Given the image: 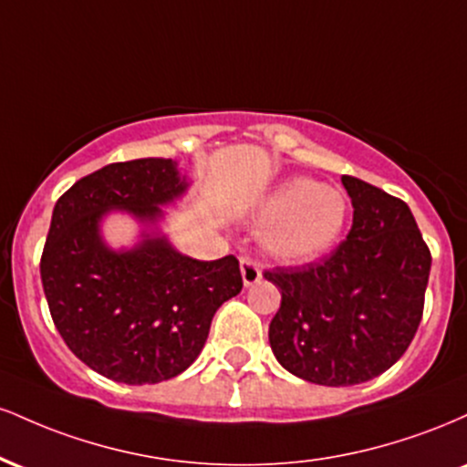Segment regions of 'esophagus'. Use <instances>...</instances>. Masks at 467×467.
<instances>
[{
    "label": "esophagus",
    "mask_w": 467,
    "mask_h": 467,
    "mask_svg": "<svg viewBox=\"0 0 467 467\" xmlns=\"http://www.w3.org/2000/svg\"><path fill=\"white\" fill-rule=\"evenodd\" d=\"M239 267H241V278H244L245 287L254 285V283L261 281V267L256 261H252L250 256H241Z\"/></svg>",
    "instance_id": "obj_1"
}]
</instances>
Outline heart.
I'll return each mask as SVG.
<instances>
[{
	"label": "heart",
	"instance_id": "b5f03b06",
	"mask_svg": "<svg viewBox=\"0 0 467 467\" xmlns=\"http://www.w3.org/2000/svg\"><path fill=\"white\" fill-rule=\"evenodd\" d=\"M349 217V200L336 186L312 178H289L261 202L256 219L272 256L289 264L320 256L340 237Z\"/></svg>",
	"mask_w": 467,
	"mask_h": 467
}]
</instances>
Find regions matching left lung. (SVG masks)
<instances>
[{"mask_svg": "<svg viewBox=\"0 0 467 467\" xmlns=\"http://www.w3.org/2000/svg\"><path fill=\"white\" fill-rule=\"evenodd\" d=\"M353 226L318 264L265 272L281 292L270 347L283 368L323 387H351L404 356L423 314L431 250L406 202L342 175Z\"/></svg>", "mask_w": 467, "mask_h": 467, "instance_id": "1", "label": "left lung"}]
</instances>
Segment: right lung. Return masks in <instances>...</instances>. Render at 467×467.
I'll use <instances>...</instances> for the list:
<instances>
[{
	"mask_svg": "<svg viewBox=\"0 0 467 467\" xmlns=\"http://www.w3.org/2000/svg\"><path fill=\"white\" fill-rule=\"evenodd\" d=\"M189 189L178 162L142 158L80 178L52 211L41 283L69 351L122 384H158L197 360L222 303L244 287L233 254L197 261L153 230L162 208ZM109 210L148 226L130 251H111L99 234Z\"/></svg>",
	"mask_w": 467,
	"mask_h": 467,
	"instance_id": "right-lung-1",
	"label": "right lung"
}]
</instances>
